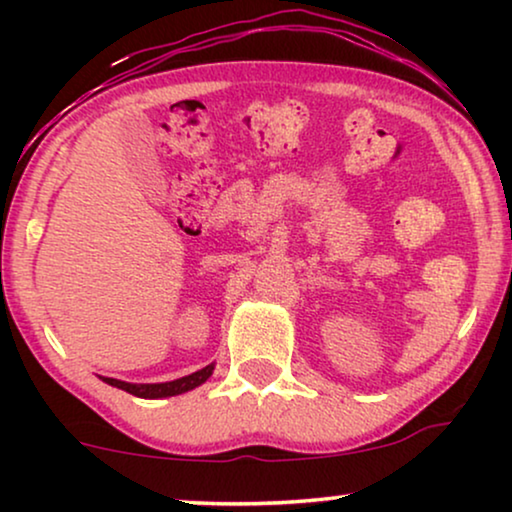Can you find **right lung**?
Listing matches in <instances>:
<instances>
[{
	"label": "right lung",
	"mask_w": 512,
	"mask_h": 512,
	"mask_svg": "<svg viewBox=\"0 0 512 512\" xmlns=\"http://www.w3.org/2000/svg\"><path fill=\"white\" fill-rule=\"evenodd\" d=\"M212 373H214V363H209V366H205L202 370H195V373L179 377V380H172V382L135 384V382L116 380V377H100V380L111 384V387H116V389L128 391V394H132V396H139V398H167V396L186 394V391L200 387V384H205L209 377H212Z\"/></svg>",
	"instance_id": "obj_1"
}]
</instances>
